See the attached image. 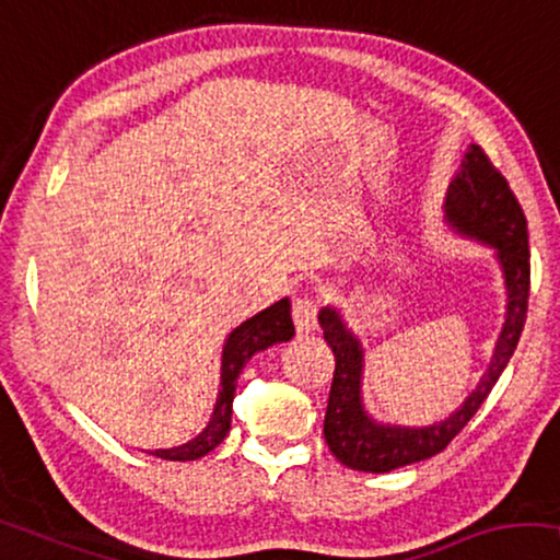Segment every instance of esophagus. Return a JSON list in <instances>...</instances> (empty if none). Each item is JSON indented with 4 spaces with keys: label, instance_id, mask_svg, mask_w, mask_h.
<instances>
[{
    "label": "esophagus",
    "instance_id": "1",
    "mask_svg": "<svg viewBox=\"0 0 560 560\" xmlns=\"http://www.w3.org/2000/svg\"><path fill=\"white\" fill-rule=\"evenodd\" d=\"M291 317H294L296 332H312L317 327V304L310 296H296Z\"/></svg>",
    "mask_w": 560,
    "mask_h": 560
}]
</instances>
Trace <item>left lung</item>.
<instances>
[{"label": "left lung", "instance_id": "1", "mask_svg": "<svg viewBox=\"0 0 560 560\" xmlns=\"http://www.w3.org/2000/svg\"><path fill=\"white\" fill-rule=\"evenodd\" d=\"M444 223L459 238L492 248L494 261L505 283V322L494 342L492 360L477 388L454 408L446 419L429 427L383 423L365 408L362 375L365 350L337 306H322L319 327L335 352V377L329 388L325 413V441L345 467L385 475L406 464H416L444 452L459 431L467 427L477 408L485 404L502 370L517 348L525 327L527 294H530V250H527V223L505 177L492 167L482 149L469 144L464 152L444 198Z\"/></svg>", "mask_w": 560, "mask_h": 560}]
</instances>
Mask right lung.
Listing matches in <instances>:
<instances>
[{
    "label": "right lung",
    "mask_w": 560,
    "mask_h": 560,
    "mask_svg": "<svg viewBox=\"0 0 560 560\" xmlns=\"http://www.w3.org/2000/svg\"><path fill=\"white\" fill-rule=\"evenodd\" d=\"M294 337V322H291V302L287 296L266 306L264 312L254 314V317L241 322L231 335L225 337L223 355H220V390L212 406L210 421L198 436L187 441V444L172 446V448H154V456L170 462H192L200 459L208 452H212L220 441L231 431V416H233V398L235 385H238V375L246 368V362L256 355V352L269 350L271 345L289 342Z\"/></svg>",
    "instance_id": "right-lung-1"
}]
</instances>
